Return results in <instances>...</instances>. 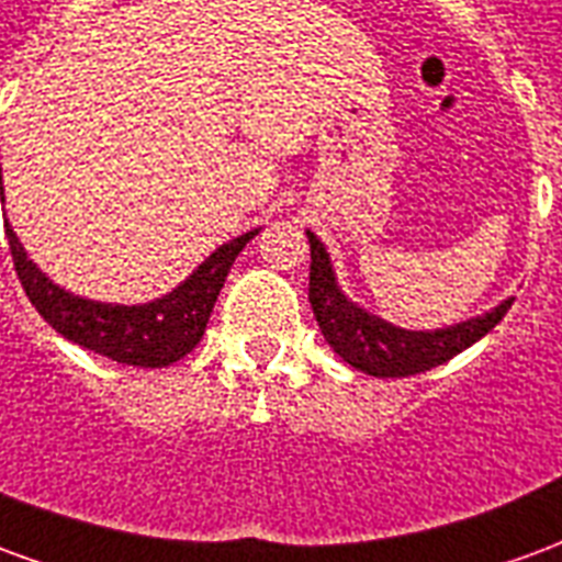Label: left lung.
I'll list each match as a JSON object with an SVG mask.
<instances>
[{
  "label": "left lung",
  "mask_w": 562,
  "mask_h": 562,
  "mask_svg": "<svg viewBox=\"0 0 562 562\" xmlns=\"http://www.w3.org/2000/svg\"><path fill=\"white\" fill-rule=\"evenodd\" d=\"M306 237H310V258H313L310 261V304L316 313L318 328L330 342V349L367 376H415L430 367L446 364L448 358L470 349L472 342H479L487 330L499 325V318L506 316L515 301L508 297L484 316L467 318L460 325H448L439 330L397 328L352 304L337 285L330 256L325 252L322 240L313 232H306Z\"/></svg>",
  "instance_id": "left-lung-1"
}]
</instances>
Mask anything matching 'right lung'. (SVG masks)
<instances>
[{
  "instance_id": "1",
  "label": "right lung",
  "mask_w": 562,
  "mask_h": 562,
  "mask_svg": "<svg viewBox=\"0 0 562 562\" xmlns=\"http://www.w3.org/2000/svg\"><path fill=\"white\" fill-rule=\"evenodd\" d=\"M0 198L5 201L2 168ZM256 234L258 228L222 244L173 292L161 294L149 304L123 306L87 301V297L66 292L56 282L47 280L42 270L26 258V249L20 246L18 234L5 220L8 249H11V258H14L20 285H23L32 306L42 313L44 322L56 334H63L66 340L78 342V346L95 355H104L116 364L132 367H168L195 349L201 337H204L207 318L213 313L216 297H220V289L225 285V277L232 270L234 258L240 256V249Z\"/></svg>"
}]
</instances>
